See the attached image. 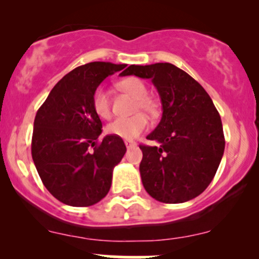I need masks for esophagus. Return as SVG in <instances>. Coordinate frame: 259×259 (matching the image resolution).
Returning a JSON list of instances; mask_svg holds the SVG:
<instances>
[{"label": "esophagus", "mask_w": 259, "mask_h": 259, "mask_svg": "<svg viewBox=\"0 0 259 259\" xmlns=\"http://www.w3.org/2000/svg\"><path fill=\"white\" fill-rule=\"evenodd\" d=\"M125 146L127 147V148H132V147H135L136 146V142L135 141H133V140H125Z\"/></svg>", "instance_id": "obj_1"}]
</instances>
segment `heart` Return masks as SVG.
<instances>
[{
	"label": "heart",
	"instance_id": "heart-1",
	"mask_svg": "<svg viewBox=\"0 0 259 259\" xmlns=\"http://www.w3.org/2000/svg\"><path fill=\"white\" fill-rule=\"evenodd\" d=\"M119 88L123 91L132 95L136 99L135 112L144 111L148 114L156 113V105L150 97H147L148 90L146 85L138 78H126L119 82ZM92 108L94 112L102 119H107L111 115V96L109 91L103 85L97 86L92 94ZM148 126L147 117L144 113H138L129 118H115L107 124L106 133L108 135L118 136L121 139H135L146 130Z\"/></svg>",
	"mask_w": 259,
	"mask_h": 259
}]
</instances>
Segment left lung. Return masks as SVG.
<instances>
[{
  "label": "left lung",
  "instance_id": "left-lung-1",
  "mask_svg": "<svg viewBox=\"0 0 259 259\" xmlns=\"http://www.w3.org/2000/svg\"><path fill=\"white\" fill-rule=\"evenodd\" d=\"M123 75L151 79L162 102V119L140 145L145 190L163 203H183L201 195L213 180L224 153L221 115L202 86L170 63L130 65Z\"/></svg>",
  "mask_w": 259,
  "mask_h": 259
}]
</instances>
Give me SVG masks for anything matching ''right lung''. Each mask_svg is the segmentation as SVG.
I'll return each mask as SVG.
<instances>
[{
	"mask_svg": "<svg viewBox=\"0 0 259 259\" xmlns=\"http://www.w3.org/2000/svg\"><path fill=\"white\" fill-rule=\"evenodd\" d=\"M126 64L91 62L64 75L38 108L31 156L45 187L62 203L88 207L108 194L113 168L126 152L124 141L107 135L97 144L102 121L92 94Z\"/></svg>",
	"mask_w": 259,
	"mask_h": 259,
	"instance_id": "1",
	"label": "right lung"
}]
</instances>
